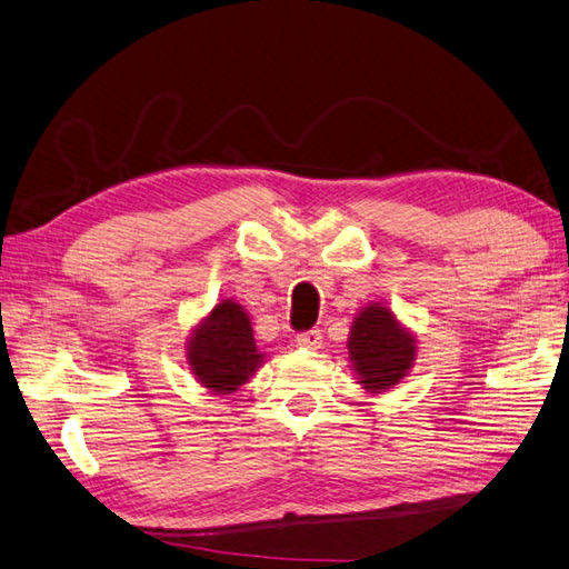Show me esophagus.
<instances>
[{
	"label": "esophagus",
	"mask_w": 569,
	"mask_h": 569,
	"mask_svg": "<svg viewBox=\"0 0 569 569\" xmlns=\"http://www.w3.org/2000/svg\"><path fill=\"white\" fill-rule=\"evenodd\" d=\"M321 340H323L321 331H317V328H313V331H305V333H299V336L295 338V343H297L299 348L317 350V348H321Z\"/></svg>",
	"instance_id": "esophagus-1"
}]
</instances>
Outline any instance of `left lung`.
Returning <instances> with one entry per match:
<instances>
[{
  "label": "left lung",
  "mask_w": 569,
  "mask_h": 569,
  "mask_svg": "<svg viewBox=\"0 0 569 569\" xmlns=\"http://www.w3.org/2000/svg\"><path fill=\"white\" fill-rule=\"evenodd\" d=\"M348 360L358 385L370 395L395 389L416 360V338L389 307L372 301L356 313L348 336Z\"/></svg>",
  "instance_id": "1"
}]
</instances>
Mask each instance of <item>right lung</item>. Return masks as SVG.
<instances>
[{
    "mask_svg": "<svg viewBox=\"0 0 569 569\" xmlns=\"http://www.w3.org/2000/svg\"><path fill=\"white\" fill-rule=\"evenodd\" d=\"M184 356L197 382L217 397L241 389L264 362L248 311L236 299L219 301L192 328Z\"/></svg>",
    "mask_w": 569,
    "mask_h": 569,
    "instance_id": "add662e5",
    "label": "right lung"
}]
</instances>
